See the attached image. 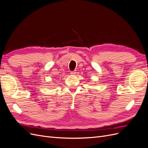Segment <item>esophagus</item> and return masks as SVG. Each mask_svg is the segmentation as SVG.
Segmentation results:
<instances>
[{
    "label": "esophagus",
    "mask_w": 148,
    "mask_h": 148,
    "mask_svg": "<svg viewBox=\"0 0 148 148\" xmlns=\"http://www.w3.org/2000/svg\"><path fill=\"white\" fill-rule=\"evenodd\" d=\"M76 73H77V72H76V70H75V71H71L70 74L71 75H75L76 74Z\"/></svg>",
    "instance_id": "34e87169"
}]
</instances>
